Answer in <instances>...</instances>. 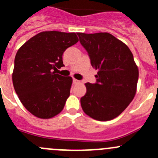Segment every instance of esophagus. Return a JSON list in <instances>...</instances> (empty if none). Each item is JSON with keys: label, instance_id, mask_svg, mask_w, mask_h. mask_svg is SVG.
<instances>
[{"label": "esophagus", "instance_id": "esophagus-1", "mask_svg": "<svg viewBox=\"0 0 158 158\" xmlns=\"http://www.w3.org/2000/svg\"><path fill=\"white\" fill-rule=\"evenodd\" d=\"M79 82H80V81L78 80V79H73V83H74V84H77V83H79Z\"/></svg>", "mask_w": 158, "mask_h": 158}]
</instances>
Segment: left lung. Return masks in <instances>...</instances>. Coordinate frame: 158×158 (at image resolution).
<instances>
[{"label": "left lung", "mask_w": 158, "mask_h": 158, "mask_svg": "<svg viewBox=\"0 0 158 158\" xmlns=\"http://www.w3.org/2000/svg\"><path fill=\"white\" fill-rule=\"evenodd\" d=\"M92 67L98 70L95 83H86L80 99L84 113L94 120H113L128 106L136 93L139 69L123 42L109 33H77Z\"/></svg>", "instance_id": "left-lung-1"}]
</instances>
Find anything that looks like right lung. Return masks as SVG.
Segmentation results:
<instances>
[{"label": "right lung", "mask_w": 158, "mask_h": 158, "mask_svg": "<svg viewBox=\"0 0 158 158\" xmlns=\"http://www.w3.org/2000/svg\"><path fill=\"white\" fill-rule=\"evenodd\" d=\"M79 39L76 33L43 31L17 51L12 82L23 106L34 116L49 119L64 109L72 79L55 71L64 66V52Z\"/></svg>", "instance_id": "1"}]
</instances>
